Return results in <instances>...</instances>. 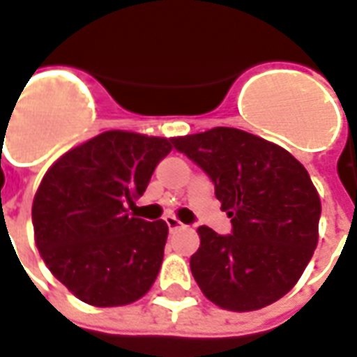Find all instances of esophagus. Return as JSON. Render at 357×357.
<instances>
[{
	"label": "esophagus",
	"mask_w": 357,
	"mask_h": 357,
	"mask_svg": "<svg viewBox=\"0 0 357 357\" xmlns=\"http://www.w3.org/2000/svg\"><path fill=\"white\" fill-rule=\"evenodd\" d=\"M165 222H167L169 230H171V232H176V230L184 228V225H182L181 220H178V218H175V217H165Z\"/></svg>",
	"instance_id": "1"
}]
</instances>
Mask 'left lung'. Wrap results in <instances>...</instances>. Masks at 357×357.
<instances>
[{"label": "left lung", "instance_id": "8db88e82", "mask_svg": "<svg viewBox=\"0 0 357 357\" xmlns=\"http://www.w3.org/2000/svg\"><path fill=\"white\" fill-rule=\"evenodd\" d=\"M215 184L232 232L199 226L190 270L220 308L249 312L289 293L317 245L321 204L308 171L287 150L251 132L215 127L173 139Z\"/></svg>", "mask_w": 357, "mask_h": 357}]
</instances>
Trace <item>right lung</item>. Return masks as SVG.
I'll return each mask as SVG.
<instances>
[{"label": "right lung", "mask_w": 357, "mask_h": 357, "mask_svg": "<svg viewBox=\"0 0 357 357\" xmlns=\"http://www.w3.org/2000/svg\"><path fill=\"white\" fill-rule=\"evenodd\" d=\"M173 139L106 131L54 161L32 205L36 245L51 274L93 306L139 301L158 278L169 228L130 209Z\"/></svg>", "instance_id": "obj_1"}]
</instances>
